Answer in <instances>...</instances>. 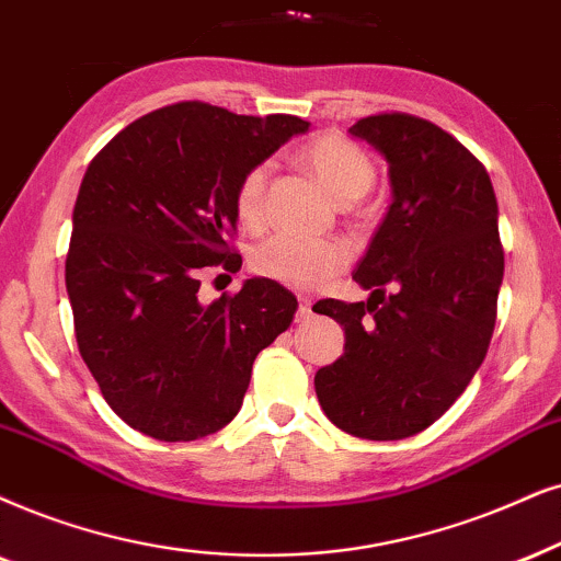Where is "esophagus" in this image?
Segmentation results:
<instances>
[{
  "label": "esophagus",
  "instance_id": "1",
  "mask_svg": "<svg viewBox=\"0 0 561 561\" xmlns=\"http://www.w3.org/2000/svg\"><path fill=\"white\" fill-rule=\"evenodd\" d=\"M310 316H313V310H310V300H308V297H300V305H297L295 321L297 323H305Z\"/></svg>",
  "mask_w": 561,
  "mask_h": 561
}]
</instances>
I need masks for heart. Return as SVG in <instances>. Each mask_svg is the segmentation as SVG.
<instances>
[{
  "mask_svg": "<svg viewBox=\"0 0 561 561\" xmlns=\"http://www.w3.org/2000/svg\"><path fill=\"white\" fill-rule=\"evenodd\" d=\"M300 160L318 175L336 202L350 204L375 181V162L357 141L339 131H323L300 150ZM268 165L248 168L236 188V215L248 228L264 219ZM350 264V251L339 240H308L287 232L266 238L251 253V272L293 289H316Z\"/></svg>",
  "mask_w": 561,
  "mask_h": 561,
  "instance_id": "b5f03b06",
  "label": "heart"
}]
</instances>
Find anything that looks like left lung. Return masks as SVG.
Returning a JSON list of instances; mask_svg holds the SVG:
<instances>
[{
  "label": "left lung",
  "mask_w": 561,
  "mask_h": 561,
  "mask_svg": "<svg viewBox=\"0 0 561 561\" xmlns=\"http://www.w3.org/2000/svg\"><path fill=\"white\" fill-rule=\"evenodd\" d=\"M350 131L388 160L393 202L352 274L373 295L321 305L346 342L316 393L339 430L401 439L437 422L486 357L505 274L497 196L486 168L427 118L373 113Z\"/></svg>",
  "instance_id": "8db88e82"
}]
</instances>
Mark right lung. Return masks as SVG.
Segmentation results:
<instances>
[{"label": "right lung", "instance_id": "right-lung-1", "mask_svg": "<svg viewBox=\"0 0 561 561\" xmlns=\"http://www.w3.org/2000/svg\"><path fill=\"white\" fill-rule=\"evenodd\" d=\"M308 126L183 101L131 122L84 170L67 293L84 365L129 427L165 443L222 430L256 354L293 323L295 295L272 279L211 305L198 287L209 266L243 264L238 181Z\"/></svg>", "mask_w": 561, "mask_h": 561}]
</instances>
